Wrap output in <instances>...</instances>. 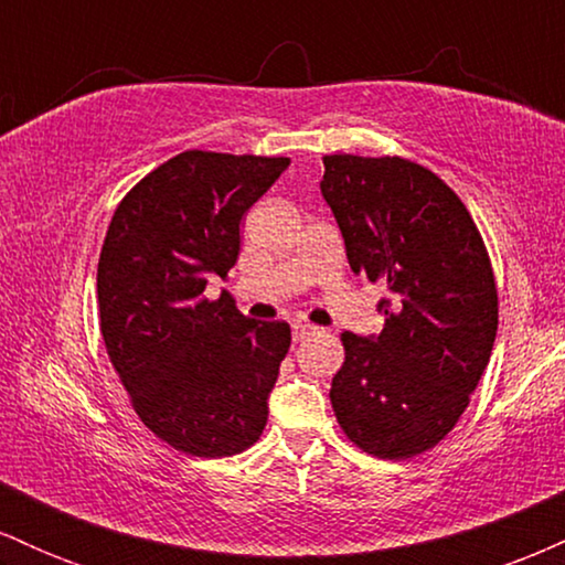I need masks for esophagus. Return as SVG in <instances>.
<instances>
[{"label": "esophagus", "mask_w": 565, "mask_h": 565, "mask_svg": "<svg viewBox=\"0 0 565 565\" xmlns=\"http://www.w3.org/2000/svg\"><path fill=\"white\" fill-rule=\"evenodd\" d=\"M310 334H316V327H310V323H305V321L291 323V337H295V342H302L305 337H310Z\"/></svg>", "instance_id": "esophagus-1"}]
</instances>
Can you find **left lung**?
Wrapping results in <instances>:
<instances>
[{
  "instance_id": "8db88e82",
  "label": "left lung",
  "mask_w": 565,
  "mask_h": 565,
  "mask_svg": "<svg viewBox=\"0 0 565 565\" xmlns=\"http://www.w3.org/2000/svg\"><path fill=\"white\" fill-rule=\"evenodd\" d=\"M321 196L353 274L385 284L380 334H342L332 408L345 436L382 459L444 440L470 404L497 337V284L468 206L401 157H323Z\"/></svg>"
}]
</instances>
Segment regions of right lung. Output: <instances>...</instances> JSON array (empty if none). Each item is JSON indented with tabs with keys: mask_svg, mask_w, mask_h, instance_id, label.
Instances as JSON below:
<instances>
[{
	"mask_svg": "<svg viewBox=\"0 0 565 565\" xmlns=\"http://www.w3.org/2000/svg\"><path fill=\"white\" fill-rule=\"evenodd\" d=\"M289 167L284 157L185 151L148 172L116 206L97 263L108 359L142 425L191 457L249 449L291 332L206 300L236 265L238 225Z\"/></svg>",
	"mask_w": 565,
	"mask_h": 565,
	"instance_id": "1",
	"label": "right lung"
}]
</instances>
